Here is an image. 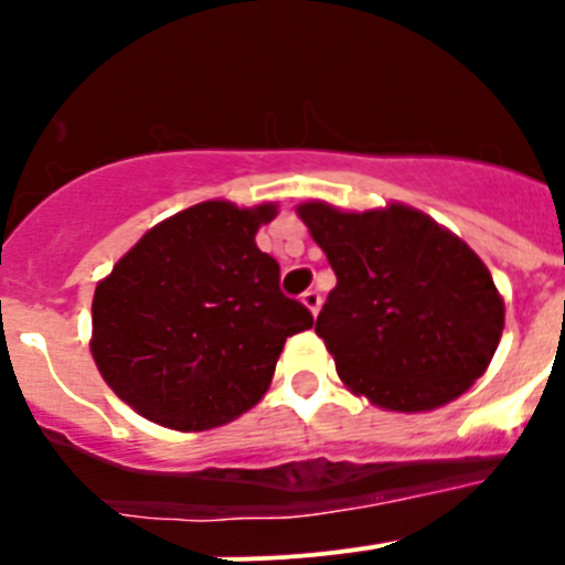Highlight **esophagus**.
<instances>
[{"label": "esophagus", "instance_id": "esophagus-1", "mask_svg": "<svg viewBox=\"0 0 565 565\" xmlns=\"http://www.w3.org/2000/svg\"><path fill=\"white\" fill-rule=\"evenodd\" d=\"M302 306H306L308 311H311L313 317H317V313H319V306H322V294H319L317 288H308V291L302 294Z\"/></svg>", "mask_w": 565, "mask_h": 565}]
</instances>
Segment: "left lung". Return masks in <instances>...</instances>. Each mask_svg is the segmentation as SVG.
I'll list each match as a JSON object with an SVG mask.
<instances>
[{
	"label": "left lung",
	"instance_id": "1",
	"mask_svg": "<svg viewBox=\"0 0 565 565\" xmlns=\"http://www.w3.org/2000/svg\"><path fill=\"white\" fill-rule=\"evenodd\" d=\"M299 217L337 274L317 333L351 391L387 411H433L487 371L503 299L467 243L407 206L306 203Z\"/></svg>",
	"mask_w": 565,
	"mask_h": 565
}]
</instances>
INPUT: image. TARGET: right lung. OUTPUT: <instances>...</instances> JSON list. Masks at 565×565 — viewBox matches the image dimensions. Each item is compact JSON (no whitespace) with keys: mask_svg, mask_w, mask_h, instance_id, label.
<instances>
[{"mask_svg":"<svg viewBox=\"0 0 565 565\" xmlns=\"http://www.w3.org/2000/svg\"><path fill=\"white\" fill-rule=\"evenodd\" d=\"M274 206L209 201L149 228L93 297V359L118 398L172 430L263 398L288 337L313 326L254 243Z\"/></svg>","mask_w":565,"mask_h":565,"instance_id":"1","label":"right lung"}]
</instances>
